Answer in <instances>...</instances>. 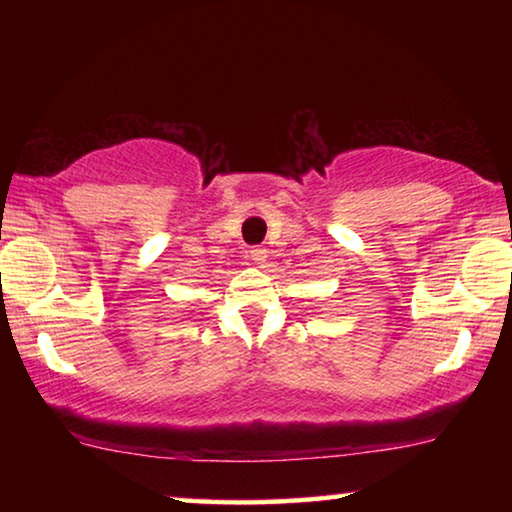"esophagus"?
Listing matches in <instances>:
<instances>
[{
	"mask_svg": "<svg viewBox=\"0 0 512 512\" xmlns=\"http://www.w3.org/2000/svg\"><path fill=\"white\" fill-rule=\"evenodd\" d=\"M250 257H253L255 264H264L266 262V248H253L250 250Z\"/></svg>",
	"mask_w": 512,
	"mask_h": 512,
	"instance_id": "esophagus-1",
	"label": "esophagus"
}]
</instances>
